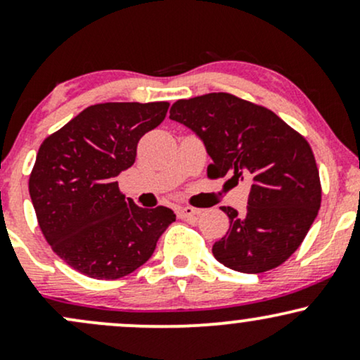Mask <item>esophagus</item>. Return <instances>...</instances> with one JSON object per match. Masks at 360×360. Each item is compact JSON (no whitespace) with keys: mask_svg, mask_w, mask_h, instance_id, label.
<instances>
[{"mask_svg":"<svg viewBox=\"0 0 360 360\" xmlns=\"http://www.w3.org/2000/svg\"><path fill=\"white\" fill-rule=\"evenodd\" d=\"M200 213H201V210L194 208V206H181V208L177 210V217L179 218H193Z\"/></svg>","mask_w":360,"mask_h":360,"instance_id":"1","label":"esophagus"}]
</instances>
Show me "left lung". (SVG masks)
Listing matches in <instances>:
<instances>
[{
    "label": "left lung",
    "instance_id": "left-lung-1",
    "mask_svg": "<svg viewBox=\"0 0 360 360\" xmlns=\"http://www.w3.org/2000/svg\"><path fill=\"white\" fill-rule=\"evenodd\" d=\"M171 120L196 131L213 159L210 179H249V206H221L230 229L213 255L230 269L259 274L295 254L321 203L320 174L307 139L274 111L230 93H208L172 105Z\"/></svg>",
    "mask_w": 360,
    "mask_h": 360
}]
</instances>
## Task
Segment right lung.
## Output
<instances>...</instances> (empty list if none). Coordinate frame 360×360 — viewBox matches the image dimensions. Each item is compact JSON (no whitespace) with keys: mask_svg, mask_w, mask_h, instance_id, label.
Instances as JSON below:
<instances>
[{"mask_svg":"<svg viewBox=\"0 0 360 360\" xmlns=\"http://www.w3.org/2000/svg\"><path fill=\"white\" fill-rule=\"evenodd\" d=\"M167 108V101L100 103L40 146L28 179L37 221L52 250L81 274L106 281L130 274L176 220L166 206L140 208L117 183Z\"/></svg>","mask_w":360,"mask_h":360,"instance_id":"1","label":"right lung"}]
</instances>
